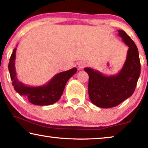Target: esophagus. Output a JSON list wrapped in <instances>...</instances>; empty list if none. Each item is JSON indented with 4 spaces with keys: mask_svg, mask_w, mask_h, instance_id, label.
Masks as SVG:
<instances>
[{
    "mask_svg": "<svg viewBox=\"0 0 148 148\" xmlns=\"http://www.w3.org/2000/svg\"><path fill=\"white\" fill-rule=\"evenodd\" d=\"M86 64L85 62H80L78 63V68H80V69H82V68H84L86 66Z\"/></svg>",
    "mask_w": 148,
    "mask_h": 148,
    "instance_id": "obj_1",
    "label": "esophagus"
}]
</instances>
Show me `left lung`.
<instances>
[{
    "instance_id": "left-lung-1",
    "label": "left lung",
    "mask_w": 148,
    "mask_h": 148,
    "mask_svg": "<svg viewBox=\"0 0 148 148\" xmlns=\"http://www.w3.org/2000/svg\"><path fill=\"white\" fill-rule=\"evenodd\" d=\"M118 35L128 46L127 56L118 74L106 76L98 70L85 68L89 76L88 94L91 102L102 108L115 107L130 97L134 92L140 75V61L138 50L134 42L123 30Z\"/></svg>"
}]
</instances>
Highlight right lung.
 <instances>
[{
	"instance_id": "obj_1",
	"label": "right lung",
	"mask_w": 148,
	"mask_h": 148,
	"mask_svg": "<svg viewBox=\"0 0 148 148\" xmlns=\"http://www.w3.org/2000/svg\"><path fill=\"white\" fill-rule=\"evenodd\" d=\"M16 48L13 50L8 64V70L14 90L20 95L25 96L30 103L38 106H48L56 103L62 94L68 80L76 74L77 68L56 74L47 83L40 86H29L18 79L15 69Z\"/></svg>"
}]
</instances>
